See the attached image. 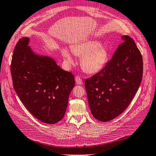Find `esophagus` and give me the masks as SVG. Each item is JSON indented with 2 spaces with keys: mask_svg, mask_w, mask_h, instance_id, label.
<instances>
[{
  "mask_svg": "<svg viewBox=\"0 0 156 156\" xmlns=\"http://www.w3.org/2000/svg\"><path fill=\"white\" fill-rule=\"evenodd\" d=\"M75 80H76V83H77L78 84H82V83H83L82 78L80 77V76H76V77H75Z\"/></svg>",
  "mask_w": 156,
  "mask_h": 156,
  "instance_id": "1",
  "label": "esophagus"
}]
</instances>
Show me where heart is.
Masks as SVG:
<instances>
[{
	"instance_id": "heart-1",
	"label": "heart",
	"mask_w": 156,
	"mask_h": 156,
	"mask_svg": "<svg viewBox=\"0 0 156 156\" xmlns=\"http://www.w3.org/2000/svg\"><path fill=\"white\" fill-rule=\"evenodd\" d=\"M73 53L81 57V66L89 74L99 72L105 66L108 58V52L103 46L95 40H87L78 42L72 47ZM62 54L68 64L74 63V59L68 50L63 48Z\"/></svg>"
}]
</instances>
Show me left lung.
I'll list each match as a JSON object with an SVG mask.
<instances>
[{
    "instance_id": "left-lung-1",
    "label": "left lung",
    "mask_w": 156,
    "mask_h": 156,
    "mask_svg": "<svg viewBox=\"0 0 156 156\" xmlns=\"http://www.w3.org/2000/svg\"><path fill=\"white\" fill-rule=\"evenodd\" d=\"M122 39L123 42L103 68L84 82L91 113L101 122L113 120L127 108L142 80L141 52L130 36Z\"/></svg>"
}]
</instances>
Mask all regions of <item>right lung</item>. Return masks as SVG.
I'll return each instance as SVG.
<instances>
[{
    "mask_svg": "<svg viewBox=\"0 0 156 156\" xmlns=\"http://www.w3.org/2000/svg\"><path fill=\"white\" fill-rule=\"evenodd\" d=\"M23 37L15 45L11 63L13 88L31 114L44 123L55 124L63 118L74 76L48 57L36 55Z\"/></svg>",
    "mask_w": 156,
    "mask_h": 156,
    "instance_id": "obj_1",
    "label": "right lung"
}]
</instances>
